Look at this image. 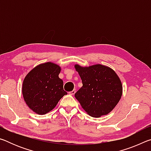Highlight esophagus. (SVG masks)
Wrapping results in <instances>:
<instances>
[{"label":"esophagus","instance_id":"34e87169","mask_svg":"<svg viewBox=\"0 0 151 151\" xmlns=\"http://www.w3.org/2000/svg\"><path fill=\"white\" fill-rule=\"evenodd\" d=\"M75 93H76V90H73L72 91L69 92V94H70V95H74V94H75Z\"/></svg>","mask_w":151,"mask_h":151}]
</instances>
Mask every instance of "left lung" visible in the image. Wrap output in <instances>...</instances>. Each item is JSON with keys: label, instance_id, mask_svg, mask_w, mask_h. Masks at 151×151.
Masks as SVG:
<instances>
[{"label": "left lung", "instance_id": "8db88e82", "mask_svg": "<svg viewBox=\"0 0 151 151\" xmlns=\"http://www.w3.org/2000/svg\"><path fill=\"white\" fill-rule=\"evenodd\" d=\"M75 68L83 82L75 94L82 108L96 118L110 113L122 94L121 81L115 71L100 64L89 66L76 64Z\"/></svg>", "mask_w": 151, "mask_h": 151}]
</instances>
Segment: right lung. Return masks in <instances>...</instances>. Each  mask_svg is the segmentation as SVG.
Instances as JSON below:
<instances>
[{
	"label": "right lung",
	"mask_w": 151,
	"mask_h": 151,
	"mask_svg": "<svg viewBox=\"0 0 151 151\" xmlns=\"http://www.w3.org/2000/svg\"><path fill=\"white\" fill-rule=\"evenodd\" d=\"M60 70L59 65L47 62L36 66L24 77L22 96L27 105L35 113H48L67 94L63 89V81L58 76Z\"/></svg>",
	"instance_id": "right-lung-1"
}]
</instances>
